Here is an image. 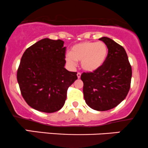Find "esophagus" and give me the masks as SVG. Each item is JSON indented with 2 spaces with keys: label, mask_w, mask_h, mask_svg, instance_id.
<instances>
[{
  "label": "esophagus",
  "mask_w": 148,
  "mask_h": 148,
  "mask_svg": "<svg viewBox=\"0 0 148 148\" xmlns=\"http://www.w3.org/2000/svg\"><path fill=\"white\" fill-rule=\"evenodd\" d=\"M80 76H81V73H77V78H80Z\"/></svg>",
  "instance_id": "esophagus-1"
}]
</instances>
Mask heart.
<instances>
[{
  "label": "heart",
  "instance_id": "1",
  "mask_svg": "<svg viewBox=\"0 0 148 148\" xmlns=\"http://www.w3.org/2000/svg\"><path fill=\"white\" fill-rule=\"evenodd\" d=\"M108 56V48L104 42H84L75 44L71 53L66 56V62L74 66L81 61V67L87 72H93L102 66Z\"/></svg>",
  "mask_w": 148,
  "mask_h": 148
}]
</instances>
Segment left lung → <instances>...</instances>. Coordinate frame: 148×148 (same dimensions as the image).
<instances>
[{
  "instance_id": "left-lung-1",
  "label": "left lung",
  "mask_w": 148,
  "mask_h": 148,
  "mask_svg": "<svg viewBox=\"0 0 148 148\" xmlns=\"http://www.w3.org/2000/svg\"><path fill=\"white\" fill-rule=\"evenodd\" d=\"M108 48V56L101 68L83 73L84 99L97 111H107L119 105L128 95L131 87L132 69L123 47L110 38L99 39Z\"/></svg>"
}]
</instances>
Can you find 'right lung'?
Here are the masks:
<instances>
[{
  "label": "right lung",
  "mask_w": 148,
  "mask_h": 148,
  "mask_svg": "<svg viewBox=\"0 0 148 148\" xmlns=\"http://www.w3.org/2000/svg\"><path fill=\"white\" fill-rule=\"evenodd\" d=\"M64 42L45 38L24 52L17 79L24 99L42 112L60 110L67 97L68 88L77 79V73L64 68Z\"/></svg>",
  "instance_id": "obj_1"
}]
</instances>
